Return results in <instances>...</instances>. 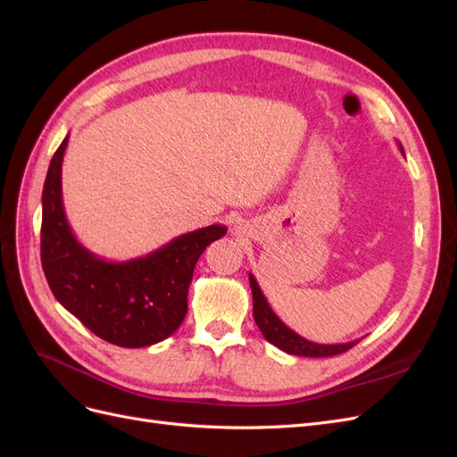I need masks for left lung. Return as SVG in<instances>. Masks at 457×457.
I'll return each instance as SVG.
<instances>
[{
    "label": "left lung",
    "mask_w": 457,
    "mask_h": 457,
    "mask_svg": "<svg viewBox=\"0 0 457 457\" xmlns=\"http://www.w3.org/2000/svg\"><path fill=\"white\" fill-rule=\"evenodd\" d=\"M398 148L404 154L403 145L398 143ZM250 286H252V295H253V320L259 326L262 337H265L269 343H272L274 347H278L280 351H284L287 354H295V356L322 358V356L341 354L345 351L353 349L354 345L361 341V339H354L349 343L322 345V343H312L305 337H301L292 328H287L278 316H276V312L269 305L267 297L262 295L261 287L252 272H250Z\"/></svg>",
    "instance_id": "1"
}]
</instances>
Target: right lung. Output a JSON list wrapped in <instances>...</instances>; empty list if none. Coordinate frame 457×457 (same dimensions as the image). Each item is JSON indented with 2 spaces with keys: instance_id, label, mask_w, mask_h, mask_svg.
Listing matches in <instances>:
<instances>
[{
  "instance_id": "right-lung-1",
  "label": "right lung",
  "mask_w": 457,
  "mask_h": 457,
  "mask_svg": "<svg viewBox=\"0 0 457 457\" xmlns=\"http://www.w3.org/2000/svg\"><path fill=\"white\" fill-rule=\"evenodd\" d=\"M68 135L49 163L41 195V267L61 305L101 339L139 349L170 337L183 324L196 261L227 234L210 225L129 261H106L81 245L62 204Z\"/></svg>"
}]
</instances>
